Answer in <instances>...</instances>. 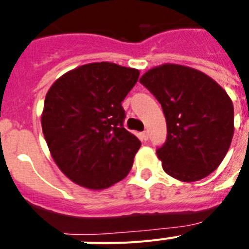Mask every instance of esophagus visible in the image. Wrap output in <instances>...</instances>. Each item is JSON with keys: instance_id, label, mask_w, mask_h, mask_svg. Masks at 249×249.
<instances>
[{"instance_id": "esophagus-1", "label": "esophagus", "mask_w": 249, "mask_h": 249, "mask_svg": "<svg viewBox=\"0 0 249 249\" xmlns=\"http://www.w3.org/2000/svg\"><path fill=\"white\" fill-rule=\"evenodd\" d=\"M141 140H142V141L148 140V132H147V131L142 132V133H141Z\"/></svg>"}]
</instances>
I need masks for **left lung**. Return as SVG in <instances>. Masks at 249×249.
Masks as SVG:
<instances>
[{
    "label": "left lung",
    "mask_w": 249,
    "mask_h": 249,
    "mask_svg": "<svg viewBox=\"0 0 249 249\" xmlns=\"http://www.w3.org/2000/svg\"><path fill=\"white\" fill-rule=\"evenodd\" d=\"M140 82L162 106L167 141L157 149L163 171L182 182L207 177L227 155L234 132V111L227 92L203 72L164 63Z\"/></svg>",
    "instance_id": "1"
}]
</instances>
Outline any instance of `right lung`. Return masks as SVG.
Listing matches in <instances>:
<instances>
[{"mask_svg": "<svg viewBox=\"0 0 249 249\" xmlns=\"http://www.w3.org/2000/svg\"><path fill=\"white\" fill-rule=\"evenodd\" d=\"M140 71L93 62L66 72L50 87L41 114L54 163L76 184L105 190L128 175L141 147L123 127L124 100Z\"/></svg>", "mask_w": 249, "mask_h": 249, "instance_id": "obj_1", "label": "right lung"}]
</instances>
